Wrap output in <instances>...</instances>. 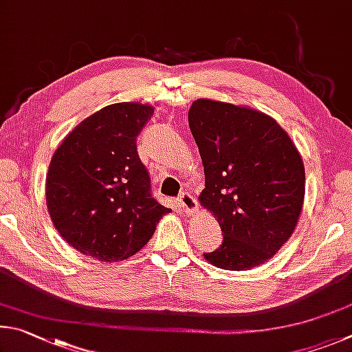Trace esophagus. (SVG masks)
<instances>
[{"label": "esophagus", "mask_w": 352, "mask_h": 352, "mask_svg": "<svg viewBox=\"0 0 352 352\" xmlns=\"http://www.w3.org/2000/svg\"><path fill=\"white\" fill-rule=\"evenodd\" d=\"M179 204L182 207V210L186 214H195L196 212H198V202H196V199L193 198L192 193L188 192H184L181 196H179Z\"/></svg>", "instance_id": "obj_1"}]
</instances>
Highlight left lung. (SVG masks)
Wrapping results in <instances>:
<instances>
[{
  "label": "left lung",
  "mask_w": 352,
  "mask_h": 352,
  "mask_svg": "<svg viewBox=\"0 0 352 352\" xmlns=\"http://www.w3.org/2000/svg\"><path fill=\"white\" fill-rule=\"evenodd\" d=\"M188 125L204 165L199 202L224 232L221 248L204 258L226 270L258 267L297 227L303 159L278 122L254 108L198 98Z\"/></svg>",
  "instance_id": "obj_1"
}]
</instances>
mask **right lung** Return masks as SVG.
Wrapping results in <instances>:
<instances>
[{"label": "right lung", "mask_w": 352, "mask_h": 352, "mask_svg": "<svg viewBox=\"0 0 352 352\" xmlns=\"http://www.w3.org/2000/svg\"><path fill=\"white\" fill-rule=\"evenodd\" d=\"M151 104H108L61 140L46 175V204L65 241L103 263L123 261L145 248L170 208L151 198L150 176L135 138Z\"/></svg>", "instance_id": "obj_1"}]
</instances>
